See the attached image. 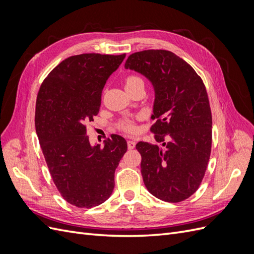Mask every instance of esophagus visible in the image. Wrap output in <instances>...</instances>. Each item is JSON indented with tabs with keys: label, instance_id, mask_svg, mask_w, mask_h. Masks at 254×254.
<instances>
[{
	"label": "esophagus",
	"instance_id": "1",
	"mask_svg": "<svg viewBox=\"0 0 254 254\" xmlns=\"http://www.w3.org/2000/svg\"><path fill=\"white\" fill-rule=\"evenodd\" d=\"M127 145L129 149H133L135 147V142L133 140H128L127 141Z\"/></svg>",
	"mask_w": 254,
	"mask_h": 254
}]
</instances>
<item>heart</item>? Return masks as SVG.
Masks as SVG:
<instances>
[{"label":"heart","mask_w":254,"mask_h":254,"mask_svg":"<svg viewBox=\"0 0 254 254\" xmlns=\"http://www.w3.org/2000/svg\"><path fill=\"white\" fill-rule=\"evenodd\" d=\"M140 83L144 84V81L140 77V76H137V75L131 74V75H128L127 77L125 78V87H126V89L130 88V87L136 86V84H140ZM121 129L123 130V131H125V132H134L136 127H135V125L133 124L131 121L125 120V121H123L121 123Z\"/></svg>","instance_id":"b5f03b06"}]
</instances>
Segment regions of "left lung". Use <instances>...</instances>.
I'll use <instances>...</instances> for the list:
<instances>
[{
	"label": "left lung",
	"mask_w": 254,
	"mask_h": 254,
	"mask_svg": "<svg viewBox=\"0 0 254 254\" xmlns=\"http://www.w3.org/2000/svg\"><path fill=\"white\" fill-rule=\"evenodd\" d=\"M126 68L143 74L156 92L150 131L157 145L139 142L145 187L167 202L186 200L198 190L212 147V113L204 83L193 67L165 50L131 54Z\"/></svg>",
	"instance_id": "8db88e82"
}]
</instances>
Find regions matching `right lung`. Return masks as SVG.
<instances>
[{
	"mask_svg": "<svg viewBox=\"0 0 254 254\" xmlns=\"http://www.w3.org/2000/svg\"><path fill=\"white\" fill-rule=\"evenodd\" d=\"M126 54L71 56L45 77L36 101L35 126L52 179L65 201L93 207L114 189V173L127 150L124 137L113 134L105 146L92 147L87 123L101 108L102 91Z\"/></svg>",
	"mask_w": 254,
	"mask_h": 254,
	"instance_id": "right-lung-1",
	"label": "right lung"
}]
</instances>
